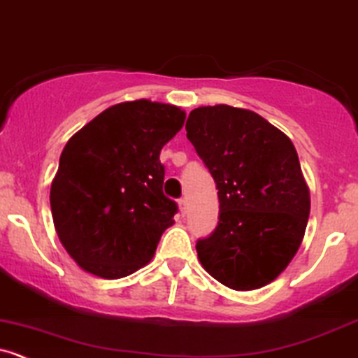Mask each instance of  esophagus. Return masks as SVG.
Listing matches in <instances>:
<instances>
[{
    "label": "esophagus",
    "instance_id": "34e87169",
    "mask_svg": "<svg viewBox=\"0 0 358 358\" xmlns=\"http://www.w3.org/2000/svg\"><path fill=\"white\" fill-rule=\"evenodd\" d=\"M178 209H180V213H182V216H185L187 210H189V202H187L185 199H182V201L178 202Z\"/></svg>",
    "mask_w": 358,
    "mask_h": 358
}]
</instances>
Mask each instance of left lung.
I'll return each instance as SVG.
<instances>
[{
	"label": "left lung",
	"mask_w": 358,
	"mask_h": 358,
	"mask_svg": "<svg viewBox=\"0 0 358 358\" xmlns=\"http://www.w3.org/2000/svg\"><path fill=\"white\" fill-rule=\"evenodd\" d=\"M187 138L209 168L220 221L197 255L214 280L248 292L276 280L306 235L310 192L287 134L228 104L190 111Z\"/></svg>",
	"instance_id": "left-lung-1"
}]
</instances>
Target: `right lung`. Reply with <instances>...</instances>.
<instances>
[{
    "label": "right lung",
    "mask_w": 358,
    "mask_h": 358,
    "mask_svg": "<svg viewBox=\"0 0 358 358\" xmlns=\"http://www.w3.org/2000/svg\"><path fill=\"white\" fill-rule=\"evenodd\" d=\"M175 104L118 103L70 137L51 183L58 238L85 273L118 280L154 257L176 204L164 197L159 152L185 123Z\"/></svg>",
    "instance_id": "1"
}]
</instances>
